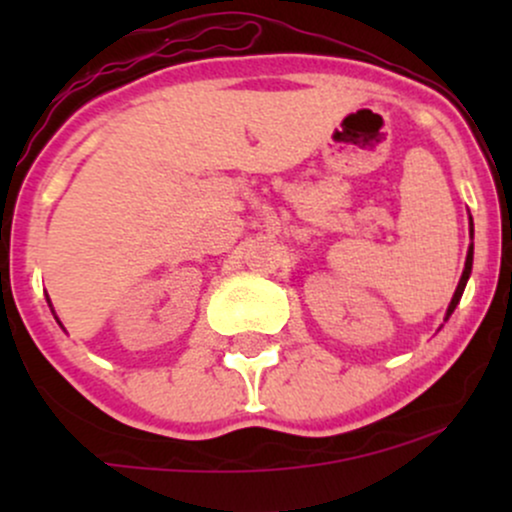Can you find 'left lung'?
<instances>
[{
  "label": "left lung",
  "mask_w": 512,
  "mask_h": 512,
  "mask_svg": "<svg viewBox=\"0 0 512 512\" xmlns=\"http://www.w3.org/2000/svg\"><path fill=\"white\" fill-rule=\"evenodd\" d=\"M472 255H474V248H472V245H469V252H467V262H464V272H462V279H460V284H457V289H455V296H452V301H450L448 315H452V310H455V308H457V303H460V298H462V291H464V286H467V279H469V274H472Z\"/></svg>",
  "instance_id": "left-lung-1"
}]
</instances>
